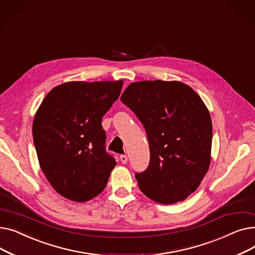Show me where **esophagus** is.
<instances>
[{
  "label": "esophagus",
  "instance_id": "34e87169",
  "mask_svg": "<svg viewBox=\"0 0 255 255\" xmlns=\"http://www.w3.org/2000/svg\"><path fill=\"white\" fill-rule=\"evenodd\" d=\"M120 159H121V161H122L123 164H126L127 161H128V157L126 155H121Z\"/></svg>",
  "mask_w": 255,
  "mask_h": 255
}]
</instances>
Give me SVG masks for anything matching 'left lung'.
<instances>
[{
	"label": "left lung",
	"instance_id": "left-lung-1",
	"mask_svg": "<svg viewBox=\"0 0 255 255\" xmlns=\"http://www.w3.org/2000/svg\"><path fill=\"white\" fill-rule=\"evenodd\" d=\"M121 101L145 128L150 164L135 178L141 192L159 204L183 202L202 183L211 163L212 121L188 85L171 80L130 84Z\"/></svg>",
	"mask_w": 255,
	"mask_h": 255
}]
</instances>
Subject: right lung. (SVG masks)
Here are the masks:
<instances>
[{
    "label": "right lung",
    "mask_w": 255,
    "mask_h": 255,
    "mask_svg": "<svg viewBox=\"0 0 255 255\" xmlns=\"http://www.w3.org/2000/svg\"><path fill=\"white\" fill-rule=\"evenodd\" d=\"M123 80L68 82L49 91L33 121L38 161L60 195L85 203L100 194L116 160L105 152L102 117L119 98Z\"/></svg>",
    "instance_id": "obj_1"
}]
</instances>
